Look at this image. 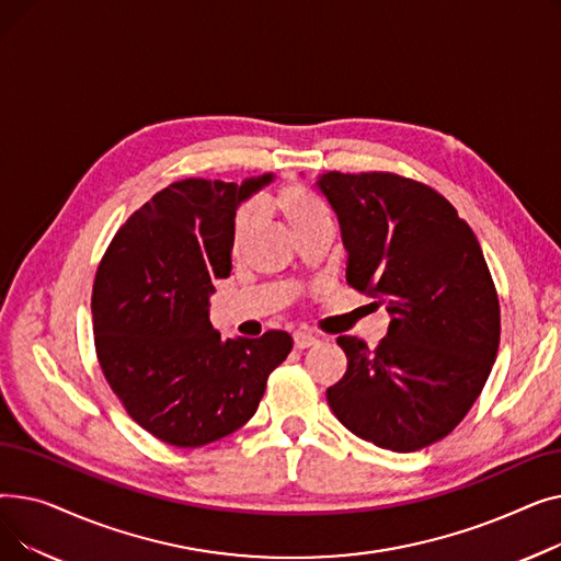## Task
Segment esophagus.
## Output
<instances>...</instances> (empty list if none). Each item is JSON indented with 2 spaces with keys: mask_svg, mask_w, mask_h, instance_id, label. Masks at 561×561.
<instances>
[{
  "mask_svg": "<svg viewBox=\"0 0 561 561\" xmlns=\"http://www.w3.org/2000/svg\"><path fill=\"white\" fill-rule=\"evenodd\" d=\"M316 343H318V339L311 336V334H305V332L293 334V345H296V350H307V347H311Z\"/></svg>",
  "mask_w": 561,
  "mask_h": 561,
  "instance_id": "obj_1",
  "label": "esophagus"
}]
</instances>
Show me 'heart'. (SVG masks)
I'll list each match as a JSON object with an SVG mask.
<instances>
[{"instance_id":"obj_1","label":"heart","mask_w":561,"mask_h":561,"mask_svg":"<svg viewBox=\"0 0 561 561\" xmlns=\"http://www.w3.org/2000/svg\"><path fill=\"white\" fill-rule=\"evenodd\" d=\"M268 206L286 222V227L290 229L293 236H300L307 229L332 222L325 204H322L307 186H302L298 182H288V184L279 186L268 197ZM254 222H256L254 209H243L239 216H236L233 229H231V252L233 254H239L245 248L250 233L254 229Z\"/></svg>"}]
</instances>
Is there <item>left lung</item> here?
<instances>
[{"instance_id":"8db88e82","label":"left lung","mask_w":561,"mask_h":561,"mask_svg":"<svg viewBox=\"0 0 561 561\" xmlns=\"http://www.w3.org/2000/svg\"><path fill=\"white\" fill-rule=\"evenodd\" d=\"M341 225L345 279L385 305L375 350L339 336L347 370L328 389L364 440L414 453L448 436L482 393L500 343V305L482 248L455 206L391 172L316 180Z\"/></svg>"}]
</instances>
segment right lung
<instances>
[{
    "label": "right lung",
    "instance_id": "right-lung-1",
    "mask_svg": "<svg viewBox=\"0 0 561 561\" xmlns=\"http://www.w3.org/2000/svg\"><path fill=\"white\" fill-rule=\"evenodd\" d=\"M273 180L176 182L117 229L100 263V366L129 416L163 444L199 448L243 427L293 347L279 330L220 339L209 320L214 282L231 273L236 209Z\"/></svg>",
    "mask_w": 561,
    "mask_h": 561
}]
</instances>
